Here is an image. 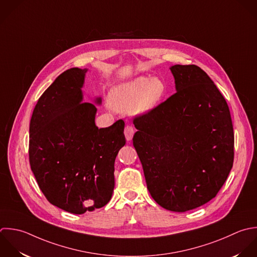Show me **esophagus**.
Returning a JSON list of instances; mask_svg holds the SVG:
<instances>
[{
  "label": "esophagus",
  "instance_id": "34e87169",
  "mask_svg": "<svg viewBox=\"0 0 257 257\" xmlns=\"http://www.w3.org/2000/svg\"><path fill=\"white\" fill-rule=\"evenodd\" d=\"M124 134H125L126 140H127V141H131V140H132V137H133V135H134V129H133V127L130 126V125H127V126L125 127Z\"/></svg>",
  "mask_w": 257,
  "mask_h": 257
}]
</instances>
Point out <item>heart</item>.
<instances>
[{"label": "heart", "instance_id": "b5f03b06", "mask_svg": "<svg viewBox=\"0 0 257 257\" xmlns=\"http://www.w3.org/2000/svg\"><path fill=\"white\" fill-rule=\"evenodd\" d=\"M165 92L166 85L161 79L137 77L114 86L110 91L108 103L115 111L144 115L159 104Z\"/></svg>", "mask_w": 257, "mask_h": 257}]
</instances>
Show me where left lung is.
<instances>
[{"mask_svg": "<svg viewBox=\"0 0 257 257\" xmlns=\"http://www.w3.org/2000/svg\"><path fill=\"white\" fill-rule=\"evenodd\" d=\"M176 93L134 119L133 145L147 188L163 208L195 209L216 196L233 165L228 105L198 66L174 65Z\"/></svg>", "mask_w": 257, "mask_h": 257, "instance_id": "8db88e82", "label": "left lung"}]
</instances>
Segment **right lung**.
Here are the masks:
<instances>
[{"instance_id": "obj_1", "label": "right lung", "mask_w": 257, "mask_h": 257, "mask_svg": "<svg viewBox=\"0 0 257 257\" xmlns=\"http://www.w3.org/2000/svg\"><path fill=\"white\" fill-rule=\"evenodd\" d=\"M88 69L71 68L38 100L30 122L31 169L48 201L73 214L106 205L115 186L114 164L125 145L123 120L95 124L97 108L83 103ZM101 105V97H95Z\"/></svg>"}]
</instances>
